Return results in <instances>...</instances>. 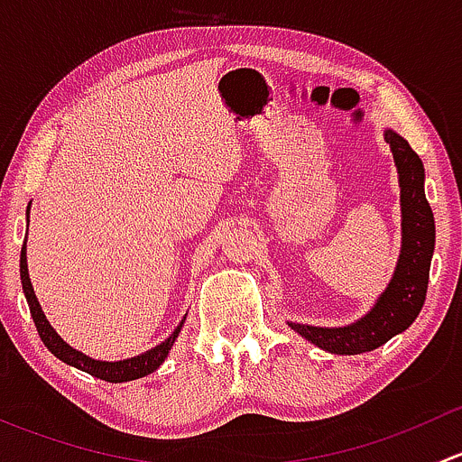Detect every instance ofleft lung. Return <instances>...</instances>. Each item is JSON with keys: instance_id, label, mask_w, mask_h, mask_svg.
Returning a JSON list of instances; mask_svg holds the SVG:
<instances>
[{"instance_id": "obj_1", "label": "left lung", "mask_w": 462, "mask_h": 462, "mask_svg": "<svg viewBox=\"0 0 462 462\" xmlns=\"http://www.w3.org/2000/svg\"><path fill=\"white\" fill-rule=\"evenodd\" d=\"M391 144L400 174V203H402V254L398 259L393 279L382 292L377 304L360 321L344 328L292 324L301 337L337 356H357L374 351L402 333L422 310L430 283V265L436 244V223L431 205L425 197V167L420 156L395 132L384 134Z\"/></svg>"}]
</instances>
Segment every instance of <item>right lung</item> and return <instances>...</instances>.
Masks as SVG:
<instances>
[{"label": "right lung", "instance_id": "obj_1", "mask_svg": "<svg viewBox=\"0 0 462 462\" xmlns=\"http://www.w3.org/2000/svg\"><path fill=\"white\" fill-rule=\"evenodd\" d=\"M20 277H22V288H24L26 301H29L31 318H32V321H35V328H37V333H40L42 342L46 344V348H49L55 357H60L62 362H67V365L87 371V374L100 377V380H105V382L138 380V377H144V375L152 374V371H156L158 366L165 362L167 353H170V348L174 346L176 337H179V333H180V326H183V321H180L179 328H176L174 333L165 339V342L158 344V346L152 348V351L143 353V356L132 357V360H120V362L91 360V357L85 356V353H80V351H76V348L69 346V344L64 342L58 333H55L53 326L46 321L44 313H42V309H40V301H37L35 292H32V286H31L29 268H26V244L22 245V254H20Z\"/></svg>", "mask_w": 462, "mask_h": 462}]
</instances>
